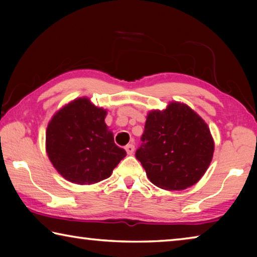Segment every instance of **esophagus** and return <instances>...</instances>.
Returning <instances> with one entry per match:
<instances>
[{
  "instance_id": "obj_1",
  "label": "esophagus",
  "mask_w": 257,
  "mask_h": 257,
  "mask_svg": "<svg viewBox=\"0 0 257 257\" xmlns=\"http://www.w3.org/2000/svg\"><path fill=\"white\" fill-rule=\"evenodd\" d=\"M124 150H125V152H127L128 155H133L134 151H135V146L133 144H128L124 147Z\"/></svg>"
}]
</instances>
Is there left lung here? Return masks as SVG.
<instances>
[{"instance_id": "1", "label": "left lung", "mask_w": 257, "mask_h": 257, "mask_svg": "<svg viewBox=\"0 0 257 257\" xmlns=\"http://www.w3.org/2000/svg\"><path fill=\"white\" fill-rule=\"evenodd\" d=\"M142 141L136 159L152 184L165 190H184L198 182L214 152L205 121L180 102L150 111Z\"/></svg>"}]
</instances>
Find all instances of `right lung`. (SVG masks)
<instances>
[{"mask_svg": "<svg viewBox=\"0 0 257 257\" xmlns=\"http://www.w3.org/2000/svg\"><path fill=\"white\" fill-rule=\"evenodd\" d=\"M107 111L79 97L52 116L46 128V153L64 179L93 185L112 175L127 153L114 144L105 123Z\"/></svg>", "mask_w": 257, "mask_h": 257, "instance_id": "1", "label": "right lung"}]
</instances>
